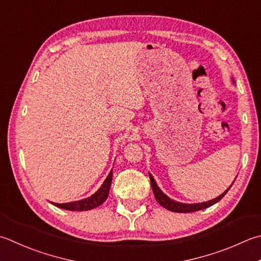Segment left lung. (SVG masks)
I'll use <instances>...</instances> for the list:
<instances>
[{"instance_id":"obj_1","label":"left lung","mask_w":261,"mask_h":261,"mask_svg":"<svg viewBox=\"0 0 261 261\" xmlns=\"http://www.w3.org/2000/svg\"><path fill=\"white\" fill-rule=\"evenodd\" d=\"M149 177H150L152 192H154V196L156 198L157 202L160 203L161 206L168 209V211L174 212V213H193L197 211H201V209H205L207 207H211L214 205V203H216L221 200V199L226 195L227 191L229 190V188L232 187V186L229 187L226 191H224L221 196H218L217 198L213 199V200H209L206 202H199V203H183V202H178V201L173 200V199H171V198H168L165 193L163 192L160 188H158L156 181L154 180V177H152L150 173H149Z\"/></svg>"}]
</instances>
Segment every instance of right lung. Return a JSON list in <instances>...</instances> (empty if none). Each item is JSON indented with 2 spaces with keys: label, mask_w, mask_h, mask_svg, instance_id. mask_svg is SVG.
Masks as SVG:
<instances>
[{
  "label": "right lung",
  "mask_w": 261,
  "mask_h": 261,
  "mask_svg": "<svg viewBox=\"0 0 261 261\" xmlns=\"http://www.w3.org/2000/svg\"><path fill=\"white\" fill-rule=\"evenodd\" d=\"M112 176H113V170L110 172V174L107 175L103 185H101V187L94 193L93 196L78 201H71V202H65V203H56V202H52V203L56 207L65 209V211H72V212L90 211V209L98 207L106 200L107 197H109L111 183H112Z\"/></svg>",
  "instance_id": "1"
}]
</instances>
